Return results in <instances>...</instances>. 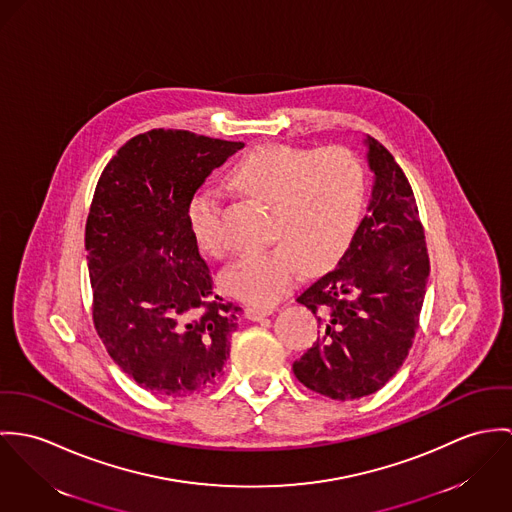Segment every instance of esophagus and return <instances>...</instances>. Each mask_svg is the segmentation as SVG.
I'll list each match as a JSON object with an SVG mask.
<instances>
[{
  "label": "esophagus",
  "mask_w": 512,
  "mask_h": 512,
  "mask_svg": "<svg viewBox=\"0 0 512 512\" xmlns=\"http://www.w3.org/2000/svg\"><path fill=\"white\" fill-rule=\"evenodd\" d=\"M269 314H271L269 308H257V306H247L245 308V318H249L253 322H259V320H263Z\"/></svg>",
  "instance_id": "1"
}]
</instances>
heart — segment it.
<instances>
[{"instance_id":"1","label":"heart","mask_w":512,"mask_h":512,"mask_svg":"<svg viewBox=\"0 0 512 512\" xmlns=\"http://www.w3.org/2000/svg\"><path fill=\"white\" fill-rule=\"evenodd\" d=\"M229 182L271 202V239L277 245L243 255L226 286L237 298L269 308L302 277L304 269H330L349 249L365 208V172L353 151L330 145L304 149L265 143L247 151L229 172ZM188 224L202 251L228 253L220 229V198L200 192L190 200Z\"/></svg>"}]
</instances>
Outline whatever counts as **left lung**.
I'll return each instance as SVG.
<instances>
[{
	"mask_svg": "<svg viewBox=\"0 0 512 512\" xmlns=\"http://www.w3.org/2000/svg\"><path fill=\"white\" fill-rule=\"evenodd\" d=\"M375 174L367 216L334 271L296 302L320 322V338L292 365L314 393L353 400L377 393L412 347L430 275L414 192L395 157L363 139Z\"/></svg>",
	"mask_w": 512,
	"mask_h": 512,
	"instance_id": "1",
	"label": "left lung"
}]
</instances>
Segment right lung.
<instances>
[{"label": "right lung", "instance_id": "1", "mask_svg": "<svg viewBox=\"0 0 512 512\" xmlns=\"http://www.w3.org/2000/svg\"><path fill=\"white\" fill-rule=\"evenodd\" d=\"M241 141L180 129L129 139L102 172L86 222L94 326L139 387L186 397L222 375L239 306L200 257L188 206Z\"/></svg>", "mask_w": 512, "mask_h": 512}]
</instances>
